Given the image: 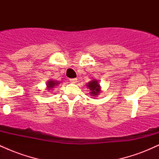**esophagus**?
I'll use <instances>...</instances> for the list:
<instances>
[{"label": "esophagus", "mask_w": 159, "mask_h": 159, "mask_svg": "<svg viewBox=\"0 0 159 159\" xmlns=\"http://www.w3.org/2000/svg\"><path fill=\"white\" fill-rule=\"evenodd\" d=\"M69 81L72 84L76 83V82H77V78H70V79H69Z\"/></svg>", "instance_id": "1"}]
</instances>
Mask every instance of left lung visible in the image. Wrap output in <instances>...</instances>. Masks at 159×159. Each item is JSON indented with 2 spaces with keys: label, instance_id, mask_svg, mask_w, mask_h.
I'll list each match as a JSON object with an SVG mask.
<instances>
[{
  "label": "left lung",
  "instance_id": "left-lung-1",
  "mask_svg": "<svg viewBox=\"0 0 159 159\" xmlns=\"http://www.w3.org/2000/svg\"><path fill=\"white\" fill-rule=\"evenodd\" d=\"M88 88L90 90V94L93 96H98V94L100 93V85L98 84L97 80H93V81H91L89 82L88 84H87Z\"/></svg>",
  "mask_w": 159,
  "mask_h": 159
}]
</instances>
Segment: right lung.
Segmentation results:
<instances>
[{
  "instance_id": "1",
  "label": "right lung",
  "mask_w": 159,
  "mask_h": 159,
  "mask_svg": "<svg viewBox=\"0 0 159 159\" xmlns=\"http://www.w3.org/2000/svg\"><path fill=\"white\" fill-rule=\"evenodd\" d=\"M58 84L59 83H58L57 81H52V80H50V81H48V83H47L46 84H47V87H48V89H52L54 86H57Z\"/></svg>"
}]
</instances>
